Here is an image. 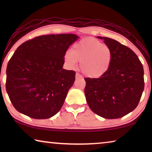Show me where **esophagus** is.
Here are the masks:
<instances>
[{"instance_id":"34e87169","label":"esophagus","mask_w":152,"mask_h":152,"mask_svg":"<svg viewBox=\"0 0 152 152\" xmlns=\"http://www.w3.org/2000/svg\"><path fill=\"white\" fill-rule=\"evenodd\" d=\"M82 77L80 75V74H78V73H76V79H79V78H82Z\"/></svg>"}]
</instances>
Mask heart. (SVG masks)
I'll use <instances>...</instances> for the list:
<instances>
[{"label":"heart","instance_id":"b5f03b06","mask_svg":"<svg viewBox=\"0 0 152 152\" xmlns=\"http://www.w3.org/2000/svg\"><path fill=\"white\" fill-rule=\"evenodd\" d=\"M64 60L71 68L80 61V68L84 75L98 78L107 73L112 61V52L108 45L93 37H86L74 45L72 50L64 55Z\"/></svg>","mask_w":152,"mask_h":152}]
</instances>
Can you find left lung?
<instances>
[{
	"instance_id": "obj_1",
	"label": "left lung",
	"mask_w": 152,
	"mask_h": 152,
	"mask_svg": "<svg viewBox=\"0 0 152 152\" xmlns=\"http://www.w3.org/2000/svg\"><path fill=\"white\" fill-rule=\"evenodd\" d=\"M112 52L107 73L98 78H85L84 93L91 109L105 119L124 117L139 104L144 89L143 68L137 56L127 46L108 37Z\"/></svg>"
}]
</instances>
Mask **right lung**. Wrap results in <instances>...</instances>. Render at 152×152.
<instances>
[{
	"label": "right lung",
	"mask_w": 152,
	"mask_h": 152,
	"mask_svg": "<svg viewBox=\"0 0 152 152\" xmlns=\"http://www.w3.org/2000/svg\"><path fill=\"white\" fill-rule=\"evenodd\" d=\"M78 37L42 35L19 46L7 68L6 90L15 109L37 119L57 114L75 81V72L62 68L66 51Z\"/></svg>",
	"instance_id": "obj_1"
}]
</instances>
